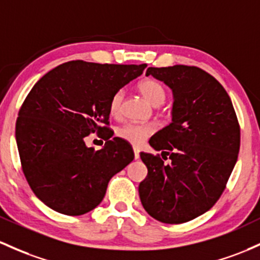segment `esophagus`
<instances>
[{
	"label": "esophagus",
	"mask_w": 260,
	"mask_h": 260,
	"mask_svg": "<svg viewBox=\"0 0 260 260\" xmlns=\"http://www.w3.org/2000/svg\"><path fill=\"white\" fill-rule=\"evenodd\" d=\"M133 152H135V158L138 159L139 158V148L138 147H133Z\"/></svg>",
	"instance_id": "esophagus-1"
}]
</instances>
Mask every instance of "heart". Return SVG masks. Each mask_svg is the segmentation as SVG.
<instances>
[{
  "instance_id": "1",
  "label": "heart",
  "mask_w": 260,
  "mask_h": 260,
  "mask_svg": "<svg viewBox=\"0 0 260 260\" xmlns=\"http://www.w3.org/2000/svg\"><path fill=\"white\" fill-rule=\"evenodd\" d=\"M139 92L143 95V98L147 100L148 104L152 106H160L162 102L165 101L167 98V92L165 88L162 87L160 82L155 81V80L147 79L143 80L138 84ZM124 92L123 90H118L117 92L113 93L110 101V112L112 115H118L121 111L122 101H123ZM154 125L153 124H139V123H127L123 127L118 129V136L121 137L124 141L129 142V143L139 145L143 143L144 139L148 136H150L154 132Z\"/></svg>"
}]
</instances>
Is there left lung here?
<instances>
[{"label":"left lung","mask_w":260,"mask_h":260,"mask_svg":"<svg viewBox=\"0 0 260 260\" xmlns=\"http://www.w3.org/2000/svg\"><path fill=\"white\" fill-rule=\"evenodd\" d=\"M145 75L173 91L172 123L149 139L171 162L141 153L148 175L139 198L153 218L184 223L209 211L223 192L238 158L239 124L226 90L200 68H148Z\"/></svg>","instance_id":"obj_1"}]
</instances>
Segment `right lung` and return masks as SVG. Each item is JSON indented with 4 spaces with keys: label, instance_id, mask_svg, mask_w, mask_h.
I'll return each instance as SVG.
<instances>
[{
    "label": "right lung",
    "instance_id": "obj_1",
    "mask_svg": "<svg viewBox=\"0 0 260 260\" xmlns=\"http://www.w3.org/2000/svg\"><path fill=\"white\" fill-rule=\"evenodd\" d=\"M147 65L75 60L54 68L34 85L16 123L22 169L43 204L80 216L101 204L108 181L135 159L124 139L111 138L100 150L85 137L107 131L110 101Z\"/></svg>",
    "mask_w": 260,
    "mask_h": 260
}]
</instances>
